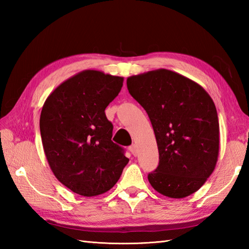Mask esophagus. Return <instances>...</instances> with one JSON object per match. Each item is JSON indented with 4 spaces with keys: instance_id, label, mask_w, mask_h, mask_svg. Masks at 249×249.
I'll list each match as a JSON object with an SVG mask.
<instances>
[{
    "instance_id": "34e87169",
    "label": "esophagus",
    "mask_w": 249,
    "mask_h": 249,
    "mask_svg": "<svg viewBox=\"0 0 249 249\" xmlns=\"http://www.w3.org/2000/svg\"><path fill=\"white\" fill-rule=\"evenodd\" d=\"M129 151L131 152V154H133L134 156H137V145L136 144H133L129 146Z\"/></svg>"
}]
</instances>
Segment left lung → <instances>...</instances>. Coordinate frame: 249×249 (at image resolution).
Wrapping results in <instances>:
<instances>
[{
	"instance_id": "left-lung-1",
	"label": "left lung",
	"mask_w": 249,
	"mask_h": 249,
	"mask_svg": "<svg viewBox=\"0 0 249 249\" xmlns=\"http://www.w3.org/2000/svg\"><path fill=\"white\" fill-rule=\"evenodd\" d=\"M127 89L146 111L156 137L160 163L147 176L152 187L173 199L196 193L218 160L213 99L197 82L163 68L128 77Z\"/></svg>"
}]
</instances>
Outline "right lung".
Masks as SVG:
<instances>
[{
  "mask_svg": "<svg viewBox=\"0 0 249 249\" xmlns=\"http://www.w3.org/2000/svg\"><path fill=\"white\" fill-rule=\"evenodd\" d=\"M123 81L99 71H82L52 91L41 109V141L51 171L84 197L110 190L129 161L111 140L113 126L105 113Z\"/></svg>",
  "mask_w": 249,
  "mask_h": 249,
  "instance_id": "obj_1",
  "label": "right lung"
}]
</instances>
